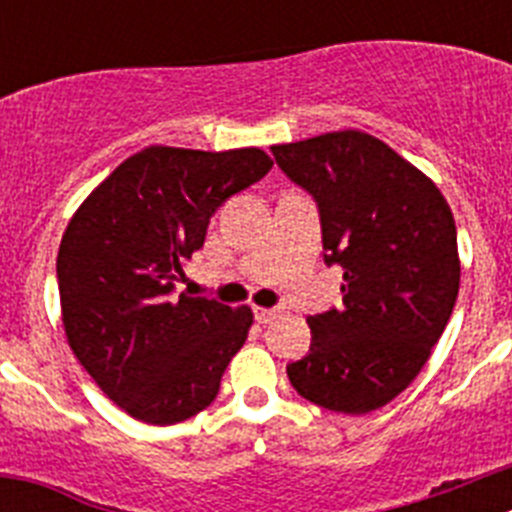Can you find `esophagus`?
I'll return each mask as SVG.
<instances>
[{
    "mask_svg": "<svg viewBox=\"0 0 512 512\" xmlns=\"http://www.w3.org/2000/svg\"><path fill=\"white\" fill-rule=\"evenodd\" d=\"M253 315L259 323H269V320L279 318L282 315V307H261V305H253Z\"/></svg>",
    "mask_w": 512,
    "mask_h": 512,
    "instance_id": "34e87169",
    "label": "esophagus"
}]
</instances>
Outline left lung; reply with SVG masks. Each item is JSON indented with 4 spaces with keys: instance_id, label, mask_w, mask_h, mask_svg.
I'll return each instance as SVG.
<instances>
[{
    "instance_id": "obj_1",
    "label": "left lung",
    "mask_w": 512,
    "mask_h": 512,
    "mask_svg": "<svg viewBox=\"0 0 512 512\" xmlns=\"http://www.w3.org/2000/svg\"><path fill=\"white\" fill-rule=\"evenodd\" d=\"M320 207L328 264L343 266V307L310 315L312 343L287 377L305 400L364 415L408 390L459 295L456 225L441 189L364 130L271 146Z\"/></svg>"
}]
</instances>
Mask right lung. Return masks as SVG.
<instances>
[{
	"mask_svg": "<svg viewBox=\"0 0 512 512\" xmlns=\"http://www.w3.org/2000/svg\"><path fill=\"white\" fill-rule=\"evenodd\" d=\"M261 148L148 146L71 215L58 248L66 341L130 418L174 425L205 410L253 325L248 305L174 295L230 194L269 174Z\"/></svg>",
	"mask_w": 512,
	"mask_h": 512,
	"instance_id": "1",
	"label": "right lung"
}]
</instances>
